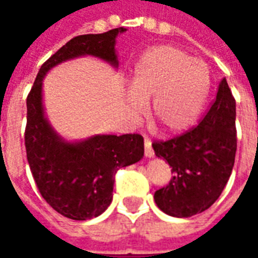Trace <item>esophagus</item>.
I'll use <instances>...</instances> for the list:
<instances>
[{
	"instance_id": "1",
	"label": "esophagus",
	"mask_w": 258,
	"mask_h": 258,
	"mask_svg": "<svg viewBox=\"0 0 258 258\" xmlns=\"http://www.w3.org/2000/svg\"><path fill=\"white\" fill-rule=\"evenodd\" d=\"M144 145H145V156L146 157L155 156V151H153V148H152V142L149 138H145V140H144Z\"/></svg>"
}]
</instances>
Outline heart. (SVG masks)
Returning <instances> with one entry per match:
<instances>
[{
  "label": "heart",
  "mask_w": 258,
  "mask_h": 258,
  "mask_svg": "<svg viewBox=\"0 0 258 258\" xmlns=\"http://www.w3.org/2000/svg\"><path fill=\"white\" fill-rule=\"evenodd\" d=\"M209 90L210 68L205 60L189 58L178 47L157 45L138 60L127 99L135 113H142L152 98V118L166 133H181L198 118Z\"/></svg>",
  "instance_id": "1"
}]
</instances>
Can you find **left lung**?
Returning a JSON list of instances; mask_svg holds the SVG:
<instances>
[{
	"instance_id": "obj_1",
	"label": "left lung",
	"mask_w": 258,
	"mask_h": 258,
	"mask_svg": "<svg viewBox=\"0 0 258 258\" xmlns=\"http://www.w3.org/2000/svg\"><path fill=\"white\" fill-rule=\"evenodd\" d=\"M236 102L222 79L216 99L195 125L167 141H153L157 157L174 177L155 192L157 207L173 217H190L207 210L225 188L236 153Z\"/></svg>"
}]
</instances>
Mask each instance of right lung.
Masks as SVG:
<instances>
[{
    "instance_id": "1",
    "label": "right lung",
    "mask_w": 258,
    "mask_h": 258,
    "mask_svg": "<svg viewBox=\"0 0 258 258\" xmlns=\"http://www.w3.org/2000/svg\"><path fill=\"white\" fill-rule=\"evenodd\" d=\"M123 31L118 27L72 38L42 63L26 101V155L37 188L53 210L77 221L98 217L109 207L114 175L118 168L142 159L144 138L140 134L96 135L79 144L64 142L44 117L42 79L51 68L81 55H94L116 66L114 42Z\"/></svg>"
}]
</instances>
